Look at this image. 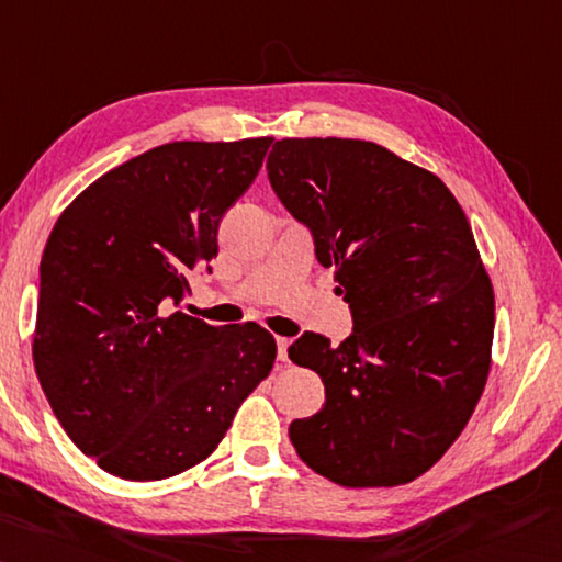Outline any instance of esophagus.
I'll return each instance as SVG.
<instances>
[{
    "label": "esophagus",
    "instance_id": "34e87169",
    "mask_svg": "<svg viewBox=\"0 0 562 562\" xmlns=\"http://www.w3.org/2000/svg\"><path fill=\"white\" fill-rule=\"evenodd\" d=\"M276 346H279V360H289V346H291V340L279 336V338H276Z\"/></svg>",
    "mask_w": 562,
    "mask_h": 562
}]
</instances>
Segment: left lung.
I'll return each mask as SVG.
<instances>
[{
	"label": "left lung",
	"instance_id": "8db88e82",
	"mask_svg": "<svg viewBox=\"0 0 562 562\" xmlns=\"http://www.w3.org/2000/svg\"><path fill=\"white\" fill-rule=\"evenodd\" d=\"M266 170L352 313L340 346L303 333L289 348L326 385L291 445L340 486L409 484L454 445L491 368L494 286L467 214L437 175L368 140L283 137Z\"/></svg>",
	"mask_w": 562,
	"mask_h": 562
}]
</instances>
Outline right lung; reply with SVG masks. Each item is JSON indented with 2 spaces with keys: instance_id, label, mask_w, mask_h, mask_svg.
Instances as JSON below:
<instances>
[{
  "instance_id": "right-lung-1",
  "label": "right lung",
  "mask_w": 562,
  "mask_h": 562,
  "mask_svg": "<svg viewBox=\"0 0 562 562\" xmlns=\"http://www.w3.org/2000/svg\"><path fill=\"white\" fill-rule=\"evenodd\" d=\"M273 137L153 147L93 184L54 224L38 266L34 368L74 445L108 474L160 481L204 461L276 360L256 323L177 311L210 269L226 210Z\"/></svg>"
}]
</instances>
